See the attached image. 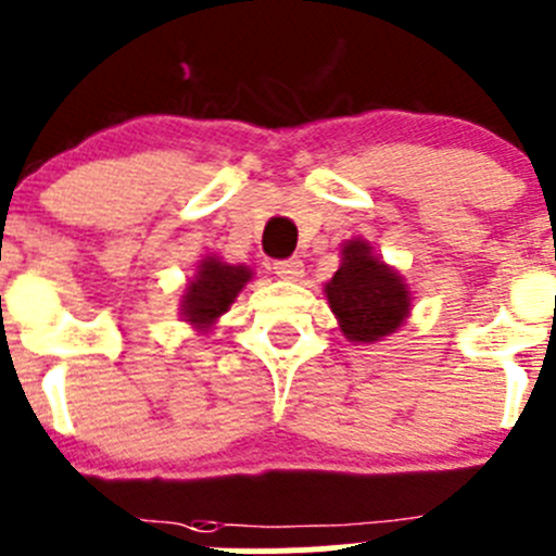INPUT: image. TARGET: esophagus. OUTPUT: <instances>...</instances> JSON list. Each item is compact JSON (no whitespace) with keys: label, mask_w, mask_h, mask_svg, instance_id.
<instances>
[{"label":"esophagus","mask_w":556,"mask_h":556,"mask_svg":"<svg viewBox=\"0 0 556 556\" xmlns=\"http://www.w3.org/2000/svg\"><path fill=\"white\" fill-rule=\"evenodd\" d=\"M274 274L282 279H299L304 277V263L301 257H285V261L274 263Z\"/></svg>","instance_id":"obj_1"}]
</instances>
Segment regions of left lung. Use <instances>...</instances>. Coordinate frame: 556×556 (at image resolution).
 Wrapping results in <instances>:
<instances>
[{
    "instance_id": "8db88e82",
    "label": "left lung",
    "mask_w": 556,
    "mask_h": 556,
    "mask_svg": "<svg viewBox=\"0 0 556 556\" xmlns=\"http://www.w3.org/2000/svg\"><path fill=\"white\" fill-rule=\"evenodd\" d=\"M330 309L341 323V333L352 341H379L401 328L412 299L392 268L371 255L366 242L344 247V261L328 285Z\"/></svg>"
}]
</instances>
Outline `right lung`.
<instances>
[{
    "mask_svg": "<svg viewBox=\"0 0 556 556\" xmlns=\"http://www.w3.org/2000/svg\"><path fill=\"white\" fill-rule=\"evenodd\" d=\"M250 277L252 274L247 266H228L217 257H206L182 295L185 319L199 328H210L223 312H228Z\"/></svg>",
    "mask_w": 556,
    "mask_h": 556,
    "instance_id": "add662e5",
    "label": "right lung"
}]
</instances>
